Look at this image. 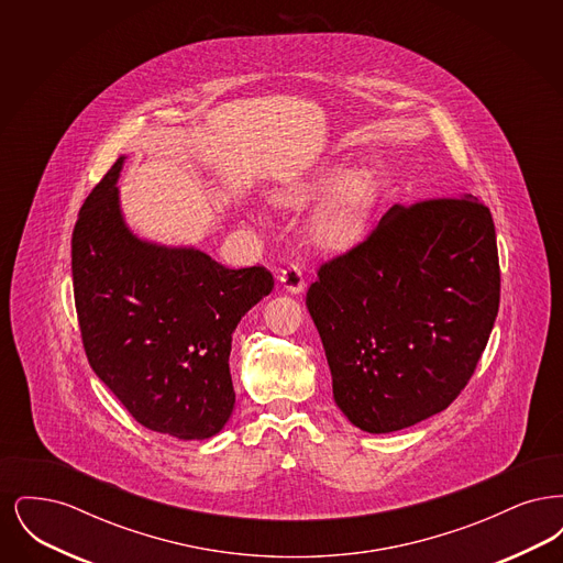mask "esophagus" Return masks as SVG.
<instances>
[{
    "label": "esophagus",
    "mask_w": 563,
    "mask_h": 563,
    "mask_svg": "<svg viewBox=\"0 0 563 563\" xmlns=\"http://www.w3.org/2000/svg\"><path fill=\"white\" fill-rule=\"evenodd\" d=\"M278 283L283 285V289H287L289 294L294 295H299L306 289V278H303L299 266H295V264H289L287 268L280 272Z\"/></svg>",
    "instance_id": "esophagus-1"
}]
</instances>
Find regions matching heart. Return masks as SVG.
I'll use <instances>...</instances> for the list:
<instances>
[{
  "label": "heart",
  "mask_w": 563,
  "mask_h": 563,
  "mask_svg": "<svg viewBox=\"0 0 563 563\" xmlns=\"http://www.w3.org/2000/svg\"><path fill=\"white\" fill-rule=\"evenodd\" d=\"M338 175L340 173L333 170L312 184L276 189L274 196L285 207H301L310 198L331 188L338 181ZM375 198H377V184L372 173L356 170L346 175L314 219L317 242L333 251H344L354 246L367 232Z\"/></svg>",
  "instance_id": "obj_1"
}]
</instances>
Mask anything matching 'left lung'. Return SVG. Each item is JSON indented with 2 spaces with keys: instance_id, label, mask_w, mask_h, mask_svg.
<instances>
[{
  "instance_id": "8db88e82",
  "label": "left lung",
  "mask_w": 563,
  "mask_h": 563,
  "mask_svg": "<svg viewBox=\"0 0 563 563\" xmlns=\"http://www.w3.org/2000/svg\"><path fill=\"white\" fill-rule=\"evenodd\" d=\"M498 303L494 219L468 194L390 207L365 241L322 264L306 295L333 399L374 434L450 407L475 374Z\"/></svg>"
}]
</instances>
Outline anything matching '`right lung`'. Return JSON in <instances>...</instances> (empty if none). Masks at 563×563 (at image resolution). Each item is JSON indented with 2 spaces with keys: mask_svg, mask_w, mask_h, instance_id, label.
<instances>
[{
  "mask_svg": "<svg viewBox=\"0 0 563 563\" xmlns=\"http://www.w3.org/2000/svg\"><path fill=\"white\" fill-rule=\"evenodd\" d=\"M120 156L81 205L74 295L92 372L145 429L209 439L234 409L232 333L274 287L262 266L232 269L194 246L141 241L118 196Z\"/></svg>",
  "mask_w": 563,
  "mask_h": 563,
  "instance_id": "1",
  "label": "right lung"
}]
</instances>
